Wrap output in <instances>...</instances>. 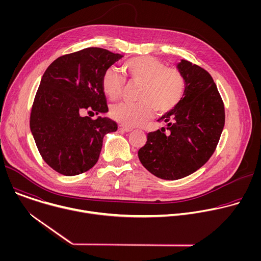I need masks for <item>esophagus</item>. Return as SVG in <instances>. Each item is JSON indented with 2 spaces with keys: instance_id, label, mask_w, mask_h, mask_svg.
I'll list each match as a JSON object with an SVG mask.
<instances>
[{
  "instance_id": "34e87169",
  "label": "esophagus",
  "mask_w": 261,
  "mask_h": 261,
  "mask_svg": "<svg viewBox=\"0 0 261 261\" xmlns=\"http://www.w3.org/2000/svg\"><path fill=\"white\" fill-rule=\"evenodd\" d=\"M119 130L120 131H123V132H131L132 131V128H129V127H126V126H119Z\"/></svg>"
}]
</instances>
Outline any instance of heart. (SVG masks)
<instances>
[{"mask_svg":"<svg viewBox=\"0 0 261 261\" xmlns=\"http://www.w3.org/2000/svg\"><path fill=\"white\" fill-rule=\"evenodd\" d=\"M126 77L140 84L136 103L121 102L110 107L109 115L118 123L136 127L150 120L155 111L166 115L181 101L186 92V80L175 68H166L160 60L151 56H139L127 60L123 65ZM104 94L110 100L121 97L125 80L114 67L106 69L101 79Z\"/></svg>","mask_w":261,"mask_h":261,"instance_id":"heart-1","label":"heart"}]
</instances>
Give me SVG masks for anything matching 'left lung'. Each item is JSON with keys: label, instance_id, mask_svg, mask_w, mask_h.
<instances>
[{"label": "left lung", "instance_id": "obj_1", "mask_svg": "<svg viewBox=\"0 0 261 261\" xmlns=\"http://www.w3.org/2000/svg\"><path fill=\"white\" fill-rule=\"evenodd\" d=\"M176 68L186 80L185 96L158 120L166 128L148 133L138 151L148 171L169 180L187 176L207 162L225 123L224 104L210 73L186 60Z\"/></svg>", "mask_w": 261, "mask_h": 261}]
</instances>
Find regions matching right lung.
I'll list each match as a JSON object with an SVG mask.
<instances>
[{
	"mask_svg": "<svg viewBox=\"0 0 261 261\" xmlns=\"http://www.w3.org/2000/svg\"><path fill=\"white\" fill-rule=\"evenodd\" d=\"M124 56L89 47L62 56L45 70L37 91L30 128L43 160L64 175H77L98 161L103 137L118 125L108 118L92 120L83 115L106 114L101 79Z\"/></svg>",
	"mask_w": 261,
	"mask_h": 261,
	"instance_id": "1",
	"label": "right lung"
}]
</instances>
